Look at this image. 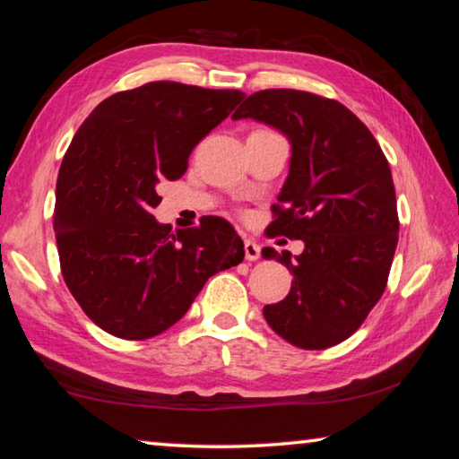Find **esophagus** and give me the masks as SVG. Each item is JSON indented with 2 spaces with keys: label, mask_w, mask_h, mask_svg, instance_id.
Returning <instances> with one entry per match:
<instances>
[{
  "label": "esophagus",
  "mask_w": 459,
  "mask_h": 459,
  "mask_svg": "<svg viewBox=\"0 0 459 459\" xmlns=\"http://www.w3.org/2000/svg\"><path fill=\"white\" fill-rule=\"evenodd\" d=\"M245 257L247 261H257L261 257V247L253 238L245 240Z\"/></svg>",
  "instance_id": "esophagus-1"
}]
</instances>
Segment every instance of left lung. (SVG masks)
Instances as JSON below:
<instances>
[{
    "label": "left lung",
    "mask_w": 459,
    "mask_h": 459,
    "mask_svg": "<svg viewBox=\"0 0 459 459\" xmlns=\"http://www.w3.org/2000/svg\"><path fill=\"white\" fill-rule=\"evenodd\" d=\"M232 119H255L290 139V174L273 206L269 235L304 240V253L279 255L293 273L287 298L263 307L283 340L324 351L360 328L385 291L399 240L388 161L368 127L338 100L269 89L247 97Z\"/></svg>",
    "instance_id": "obj_1"
}]
</instances>
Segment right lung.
<instances>
[{"mask_svg":"<svg viewBox=\"0 0 459 459\" xmlns=\"http://www.w3.org/2000/svg\"><path fill=\"white\" fill-rule=\"evenodd\" d=\"M240 91L147 82L95 107L62 160L54 232L62 277L92 322L126 340L166 332L202 287L245 257L221 216L172 232L152 211L161 180H178L194 147Z\"/></svg>","mask_w":459,"mask_h":459,"instance_id":"right-lung-1","label":"right lung"}]
</instances>
